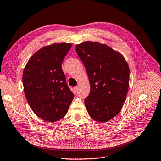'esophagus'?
Returning <instances> with one entry per match:
<instances>
[{"mask_svg":"<svg viewBox=\"0 0 161 161\" xmlns=\"http://www.w3.org/2000/svg\"><path fill=\"white\" fill-rule=\"evenodd\" d=\"M73 91H74V92H75V93L77 92V91H78V87H77V86L73 88Z\"/></svg>","mask_w":161,"mask_h":161,"instance_id":"esophagus-1","label":"esophagus"}]
</instances>
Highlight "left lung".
Returning a JSON list of instances; mask_svg holds the SVG:
<instances>
[{
	"label": "left lung",
	"mask_w": 161,
	"mask_h": 161,
	"mask_svg": "<svg viewBox=\"0 0 161 161\" xmlns=\"http://www.w3.org/2000/svg\"><path fill=\"white\" fill-rule=\"evenodd\" d=\"M90 84L84 103L93 120L105 122L120 112L127 95L129 68L124 57L105 44L85 41L76 45Z\"/></svg>",
	"instance_id": "1"
}]
</instances>
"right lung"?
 I'll return each mask as SVG.
<instances>
[{
	"label": "right lung",
	"instance_id": "1",
	"mask_svg": "<svg viewBox=\"0 0 161 161\" xmlns=\"http://www.w3.org/2000/svg\"><path fill=\"white\" fill-rule=\"evenodd\" d=\"M71 43H54L34 53L24 68V93L34 113L43 120L56 122L67 114L74 98L66 81L62 63Z\"/></svg>",
	"mask_w": 161,
	"mask_h": 161
}]
</instances>
